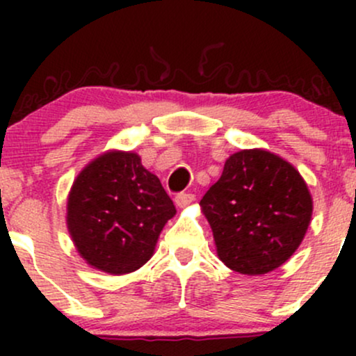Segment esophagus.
I'll return each instance as SVG.
<instances>
[{"label": "esophagus", "mask_w": 356, "mask_h": 356, "mask_svg": "<svg viewBox=\"0 0 356 356\" xmlns=\"http://www.w3.org/2000/svg\"><path fill=\"white\" fill-rule=\"evenodd\" d=\"M194 201H195V195L191 194V192H181V194L175 195V204H177L179 207H187Z\"/></svg>", "instance_id": "obj_1"}]
</instances>
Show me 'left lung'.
<instances>
[{
	"label": "left lung",
	"mask_w": 356,
	"mask_h": 356,
	"mask_svg": "<svg viewBox=\"0 0 356 356\" xmlns=\"http://www.w3.org/2000/svg\"><path fill=\"white\" fill-rule=\"evenodd\" d=\"M219 259L232 271L261 276L289 259L305 239L313 197L305 179L280 155L244 149L201 201Z\"/></svg>",
	"instance_id": "8db88e82"
}]
</instances>
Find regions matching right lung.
<instances>
[{
	"label": "right lung",
	"instance_id": "1",
	"mask_svg": "<svg viewBox=\"0 0 356 356\" xmlns=\"http://www.w3.org/2000/svg\"><path fill=\"white\" fill-rule=\"evenodd\" d=\"M175 206L140 155L107 150L81 169L67 201V227L88 266L120 276L155 251Z\"/></svg>",
	"mask_w": 356,
	"mask_h": 356
}]
</instances>
